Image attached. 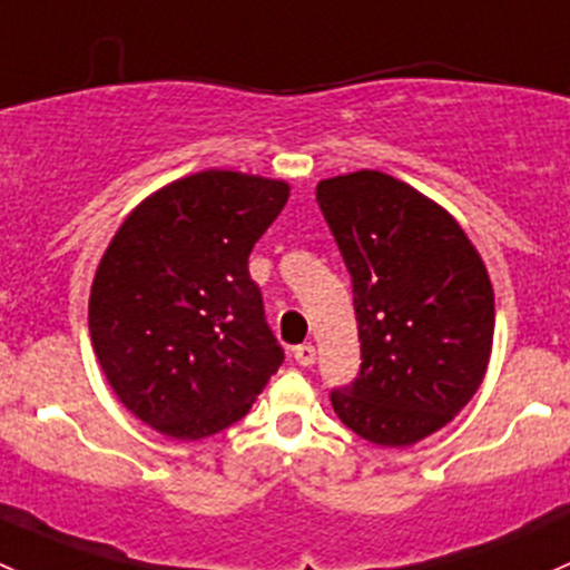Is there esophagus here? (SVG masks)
<instances>
[{
    "mask_svg": "<svg viewBox=\"0 0 570 570\" xmlns=\"http://www.w3.org/2000/svg\"><path fill=\"white\" fill-rule=\"evenodd\" d=\"M292 355H295V361L301 366H312L314 361H317V350H314V344H297V347H292Z\"/></svg>",
    "mask_w": 570,
    "mask_h": 570,
    "instance_id": "34e87169",
    "label": "esophagus"
}]
</instances>
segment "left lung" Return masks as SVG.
Segmentation results:
<instances>
[{"label": "left lung", "mask_w": 570, "mask_h": 570, "mask_svg": "<svg viewBox=\"0 0 570 570\" xmlns=\"http://www.w3.org/2000/svg\"><path fill=\"white\" fill-rule=\"evenodd\" d=\"M317 204L353 278L361 372L336 416L377 446L450 424L485 377L493 286L455 217L381 170L322 178Z\"/></svg>", "instance_id": "obj_1"}]
</instances>
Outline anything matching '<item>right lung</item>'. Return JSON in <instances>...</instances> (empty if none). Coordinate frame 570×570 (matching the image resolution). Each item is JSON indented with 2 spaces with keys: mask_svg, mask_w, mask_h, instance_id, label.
Here are the masks:
<instances>
[{
  "mask_svg": "<svg viewBox=\"0 0 570 570\" xmlns=\"http://www.w3.org/2000/svg\"><path fill=\"white\" fill-rule=\"evenodd\" d=\"M286 198L278 178L200 170L140 200L107 245L90 338L112 392L157 433L232 428L284 364L248 256Z\"/></svg>",
  "mask_w": 570,
  "mask_h": 570,
  "instance_id": "1",
  "label": "right lung"
}]
</instances>
